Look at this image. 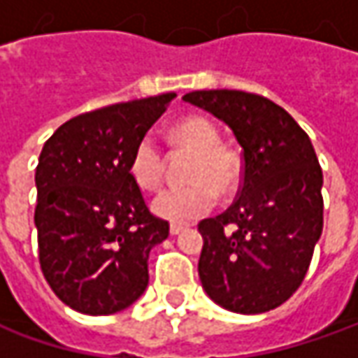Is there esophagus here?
Listing matches in <instances>:
<instances>
[{
	"label": "esophagus",
	"mask_w": 358,
	"mask_h": 358,
	"mask_svg": "<svg viewBox=\"0 0 358 358\" xmlns=\"http://www.w3.org/2000/svg\"><path fill=\"white\" fill-rule=\"evenodd\" d=\"M183 231H185V225H171V227H169V233H171L173 237L179 235V233H183Z\"/></svg>",
	"instance_id": "obj_1"
}]
</instances>
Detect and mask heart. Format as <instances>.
Here are the masks:
<instances>
[{
  "label": "heart",
  "instance_id": "b5f03b06",
  "mask_svg": "<svg viewBox=\"0 0 358 358\" xmlns=\"http://www.w3.org/2000/svg\"><path fill=\"white\" fill-rule=\"evenodd\" d=\"M177 147L193 153L187 171L185 187H171L161 191L151 203L153 213L171 221L189 223L211 211L219 195H231L237 191L243 179L241 157L221 145V135L211 119L203 115H187L179 119L169 131ZM133 181L145 191H153L163 181V155L153 137H143L135 145L129 161Z\"/></svg>",
  "mask_w": 358,
  "mask_h": 358
}]
</instances>
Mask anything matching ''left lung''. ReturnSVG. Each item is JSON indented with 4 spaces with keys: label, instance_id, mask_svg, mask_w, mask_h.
<instances>
[{
    "label": "left lung",
    "instance_id": "left-lung-1",
    "mask_svg": "<svg viewBox=\"0 0 358 358\" xmlns=\"http://www.w3.org/2000/svg\"><path fill=\"white\" fill-rule=\"evenodd\" d=\"M243 149V185L225 213L199 223V279L219 307L259 315L303 282L323 233V171L309 135L267 97L235 90L191 91Z\"/></svg>",
    "mask_w": 358,
    "mask_h": 358
}]
</instances>
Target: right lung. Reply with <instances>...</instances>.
Instances as JSON below:
<instances>
[{
    "mask_svg": "<svg viewBox=\"0 0 358 358\" xmlns=\"http://www.w3.org/2000/svg\"><path fill=\"white\" fill-rule=\"evenodd\" d=\"M175 93L95 109L49 137L35 169L39 263L53 293L83 315L131 307L149 285L147 259L169 237L129 173L135 145Z\"/></svg>",
    "mask_w": 358,
    "mask_h": 358,
    "instance_id": "1",
    "label": "right lung"
}]
</instances>
